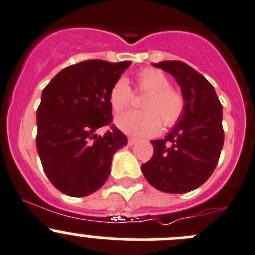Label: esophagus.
I'll return each instance as SVG.
<instances>
[{
	"mask_svg": "<svg viewBox=\"0 0 255 255\" xmlns=\"http://www.w3.org/2000/svg\"><path fill=\"white\" fill-rule=\"evenodd\" d=\"M137 143V139L136 138H128V144L129 146H133V144Z\"/></svg>",
	"mask_w": 255,
	"mask_h": 255,
	"instance_id": "1",
	"label": "esophagus"
}]
</instances>
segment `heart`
Masks as SVG:
<instances>
[{"label": "heart", "mask_w": 255, "mask_h": 255, "mask_svg": "<svg viewBox=\"0 0 255 255\" xmlns=\"http://www.w3.org/2000/svg\"><path fill=\"white\" fill-rule=\"evenodd\" d=\"M138 89L148 95L142 102V112H126L116 118V126L126 134L150 137L165 127L175 125L184 113V99L179 91L170 88L165 73L146 68L137 76ZM130 102V88L127 79L119 77L109 90V104L114 113H121Z\"/></svg>", "instance_id": "heart-1"}]
</instances>
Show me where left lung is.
I'll return each mask as SVG.
<instances>
[{"label": "left lung", "instance_id": "left-lung-1", "mask_svg": "<svg viewBox=\"0 0 255 255\" xmlns=\"http://www.w3.org/2000/svg\"><path fill=\"white\" fill-rule=\"evenodd\" d=\"M153 67L176 80L184 113L164 139L152 142L153 156L142 165L152 187L165 193H187L201 187L213 173L224 146L222 105L212 85L180 61H162Z\"/></svg>", "mask_w": 255, "mask_h": 255}]
</instances>
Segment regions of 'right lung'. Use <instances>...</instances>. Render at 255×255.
<instances>
[{"instance_id": "add662e5", "label": "right lung", "mask_w": 255, "mask_h": 255, "mask_svg": "<svg viewBox=\"0 0 255 255\" xmlns=\"http://www.w3.org/2000/svg\"><path fill=\"white\" fill-rule=\"evenodd\" d=\"M130 63L80 62L57 73L43 90L36 150L48 179L62 193L96 192L109 176L116 151L127 146V137L114 126L103 136L96 130L111 125L109 90Z\"/></svg>"}]
</instances>
